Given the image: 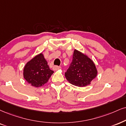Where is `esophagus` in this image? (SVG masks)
I'll use <instances>...</instances> for the list:
<instances>
[{"label": "esophagus", "instance_id": "34e87169", "mask_svg": "<svg viewBox=\"0 0 126 126\" xmlns=\"http://www.w3.org/2000/svg\"><path fill=\"white\" fill-rule=\"evenodd\" d=\"M60 68H61V67H60V66H59L55 65V66H53V69H54V71L58 70V69H60Z\"/></svg>", "mask_w": 126, "mask_h": 126}]
</instances>
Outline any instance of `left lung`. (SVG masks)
<instances>
[{
    "instance_id": "8db88e82",
    "label": "left lung",
    "mask_w": 126,
    "mask_h": 126,
    "mask_svg": "<svg viewBox=\"0 0 126 126\" xmlns=\"http://www.w3.org/2000/svg\"><path fill=\"white\" fill-rule=\"evenodd\" d=\"M97 71L93 61L88 56L75 49L72 61L65 73L66 79L75 86L84 87L97 76Z\"/></svg>"
}]
</instances>
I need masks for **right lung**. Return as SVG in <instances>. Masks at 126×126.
Returning <instances> with one entry per match:
<instances>
[{
  "mask_svg": "<svg viewBox=\"0 0 126 126\" xmlns=\"http://www.w3.org/2000/svg\"><path fill=\"white\" fill-rule=\"evenodd\" d=\"M53 73L42 53L35 56L28 62L23 69L24 78L32 86L36 88L46 83Z\"/></svg>",
  "mask_w": 126,
  "mask_h": 126,
  "instance_id": "add662e5",
  "label": "right lung"
}]
</instances>
